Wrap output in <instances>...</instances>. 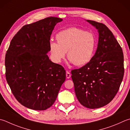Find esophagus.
<instances>
[{
  "mask_svg": "<svg viewBox=\"0 0 130 130\" xmlns=\"http://www.w3.org/2000/svg\"><path fill=\"white\" fill-rule=\"evenodd\" d=\"M71 73L69 72L68 71L66 72V77H67V79H70L71 77Z\"/></svg>",
  "mask_w": 130,
  "mask_h": 130,
  "instance_id": "1",
  "label": "esophagus"
}]
</instances>
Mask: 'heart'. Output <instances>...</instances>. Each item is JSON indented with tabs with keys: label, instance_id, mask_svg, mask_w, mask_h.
Instances as JSON below:
<instances>
[{
	"label": "heart",
	"instance_id": "obj_1",
	"mask_svg": "<svg viewBox=\"0 0 130 130\" xmlns=\"http://www.w3.org/2000/svg\"><path fill=\"white\" fill-rule=\"evenodd\" d=\"M57 42H51L50 51L53 60L59 63L66 57L76 66L89 63L93 57L97 45L94 34L71 28L59 32L56 36Z\"/></svg>",
	"mask_w": 130,
	"mask_h": 130
}]
</instances>
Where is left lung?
<instances>
[{
  "mask_svg": "<svg viewBox=\"0 0 130 130\" xmlns=\"http://www.w3.org/2000/svg\"><path fill=\"white\" fill-rule=\"evenodd\" d=\"M99 32V42L90 62L72 70L76 95L89 109L104 106L118 92L124 75L123 53L113 34L102 23L87 20Z\"/></svg>",
  "mask_w": 130,
  "mask_h": 130,
  "instance_id": "1",
  "label": "left lung"
}]
</instances>
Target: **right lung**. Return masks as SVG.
<instances>
[{"label":"right lung","mask_w":130,"mask_h":130,"mask_svg":"<svg viewBox=\"0 0 130 130\" xmlns=\"http://www.w3.org/2000/svg\"><path fill=\"white\" fill-rule=\"evenodd\" d=\"M62 20L49 17L24 25L7 51V82L16 100L29 109L49 108L66 80L64 68L51 62L47 55L52 31Z\"/></svg>","instance_id":"right-lung-1"}]
</instances>
